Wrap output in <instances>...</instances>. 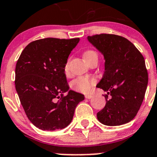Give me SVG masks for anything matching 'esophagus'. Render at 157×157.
<instances>
[{
    "instance_id": "1",
    "label": "esophagus",
    "mask_w": 157,
    "mask_h": 157,
    "mask_svg": "<svg viewBox=\"0 0 157 157\" xmlns=\"http://www.w3.org/2000/svg\"><path fill=\"white\" fill-rule=\"evenodd\" d=\"M85 97L86 99H91L93 97V96L91 94H86V95H85Z\"/></svg>"
}]
</instances>
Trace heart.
Instances as JSON below:
<instances>
[{"label": "heart", "instance_id": "heart-1", "mask_svg": "<svg viewBox=\"0 0 157 157\" xmlns=\"http://www.w3.org/2000/svg\"><path fill=\"white\" fill-rule=\"evenodd\" d=\"M95 55H97L95 51L88 50V51L84 52L83 57H84L85 60L87 62L90 58H91L93 56ZM64 71L66 74H68V72H69V70H68V62H67V63L65 64ZM97 80L95 77H79L72 82V84L71 85H72V87L75 90L83 93V94H86V93H89L91 90L93 86L97 83Z\"/></svg>", "mask_w": 157, "mask_h": 157}]
</instances>
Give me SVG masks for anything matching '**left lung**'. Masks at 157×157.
Wrapping results in <instances>:
<instances>
[{
    "mask_svg": "<svg viewBox=\"0 0 157 157\" xmlns=\"http://www.w3.org/2000/svg\"><path fill=\"white\" fill-rule=\"evenodd\" d=\"M87 39L105 59L104 74L97 86L107 92L106 103L97 113V119L106 126L129 123L139 111L147 90L148 73L144 57L124 36L100 33Z\"/></svg>",
    "mask_w": 157,
    "mask_h": 157,
    "instance_id": "1",
    "label": "left lung"
}]
</instances>
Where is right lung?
<instances>
[{"label":"right lung","mask_w":157,"mask_h":157,"mask_svg":"<svg viewBox=\"0 0 157 157\" xmlns=\"http://www.w3.org/2000/svg\"><path fill=\"white\" fill-rule=\"evenodd\" d=\"M80 39L44 38L29 44L15 68V88L27 118L36 127H67L84 96L69 90L64 67ZM68 91L67 95L63 94Z\"/></svg>","instance_id":"1"}]
</instances>
